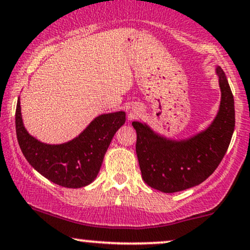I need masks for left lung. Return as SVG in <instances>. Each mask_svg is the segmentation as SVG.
Masks as SVG:
<instances>
[{
  "instance_id": "1",
  "label": "left lung",
  "mask_w": 250,
  "mask_h": 250,
  "mask_svg": "<svg viewBox=\"0 0 250 250\" xmlns=\"http://www.w3.org/2000/svg\"><path fill=\"white\" fill-rule=\"evenodd\" d=\"M222 99L213 122L186 140L157 134L147 124L133 122L142 179L151 188L176 193L203 183L226 154L235 125L234 99L224 71L216 67Z\"/></svg>"
}]
</instances>
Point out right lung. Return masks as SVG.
<instances>
[{
  "mask_svg": "<svg viewBox=\"0 0 250 250\" xmlns=\"http://www.w3.org/2000/svg\"><path fill=\"white\" fill-rule=\"evenodd\" d=\"M125 121L124 111L100 115L73 140L48 145L26 131L19 99L16 108V133L25 158L51 183L67 188H80L95 179L113 135Z\"/></svg>",
  "mask_w": 250,
  "mask_h": 250,
  "instance_id": "obj_1",
  "label": "right lung"
}]
</instances>
